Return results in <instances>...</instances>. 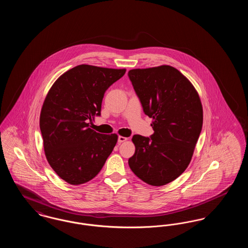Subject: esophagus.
<instances>
[{
  "instance_id": "obj_1",
  "label": "esophagus",
  "mask_w": 248,
  "mask_h": 248,
  "mask_svg": "<svg viewBox=\"0 0 248 248\" xmlns=\"http://www.w3.org/2000/svg\"><path fill=\"white\" fill-rule=\"evenodd\" d=\"M126 140H128V139H127V138H125V137H122V136H120L118 138L119 143H123V142L126 141Z\"/></svg>"
}]
</instances>
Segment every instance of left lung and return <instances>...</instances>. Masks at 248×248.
I'll return each mask as SVG.
<instances>
[{"instance_id": "obj_1", "label": "left lung", "mask_w": 248, "mask_h": 248, "mask_svg": "<svg viewBox=\"0 0 248 248\" xmlns=\"http://www.w3.org/2000/svg\"><path fill=\"white\" fill-rule=\"evenodd\" d=\"M146 115L153 118L151 138L134 135L133 173L152 186H164L189 165L202 126V106L189 79L162 65L128 71Z\"/></svg>"}]
</instances>
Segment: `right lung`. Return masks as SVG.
Returning <instances> with one entry per match:
<instances>
[{"label":"right lung","mask_w":248,"mask_h":248,"mask_svg":"<svg viewBox=\"0 0 248 248\" xmlns=\"http://www.w3.org/2000/svg\"><path fill=\"white\" fill-rule=\"evenodd\" d=\"M125 71L79 65L63 73L48 91L40 114L45 154L69 184L93 179L112 153L117 134H99L89 124L100 115L107 89Z\"/></svg>","instance_id":"right-lung-1"}]
</instances>
